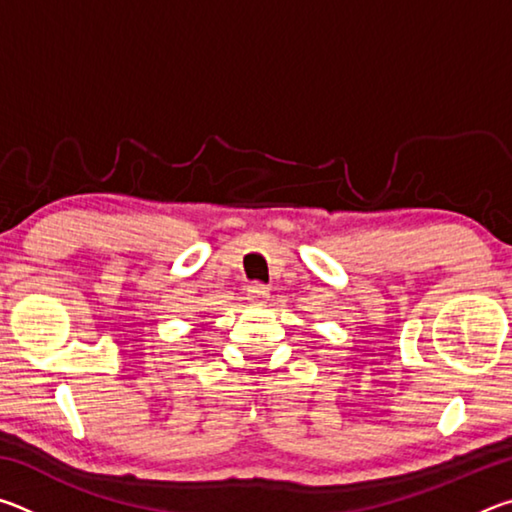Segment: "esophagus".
Wrapping results in <instances>:
<instances>
[{
    "label": "esophagus",
    "mask_w": 512,
    "mask_h": 512,
    "mask_svg": "<svg viewBox=\"0 0 512 512\" xmlns=\"http://www.w3.org/2000/svg\"><path fill=\"white\" fill-rule=\"evenodd\" d=\"M246 291H248V293H246L248 300L255 302V305H262V302H264L266 296H268V287H266V284H262V282L248 284Z\"/></svg>",
    "instance_id": "esophagus-1"
}]
</instances>
